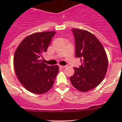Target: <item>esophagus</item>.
Listing matches in <instances>:
<instances>
[{"label":"esophagus","mask_w":122,"mask_h":122,"mask_svg":"<svg viewBox=\"0 0 122 122\" xmlns=\"http://www.w3.org/2000/svg\"><path fill=\"white\" fill-rule=\"evenodd\" d=\"M59 68H60L63 69V68H65V66H63V65H59Z\"/></svg>","instance_id":"obj_1"}]
</instances>
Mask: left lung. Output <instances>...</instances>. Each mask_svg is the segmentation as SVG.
<instances>
[{
	"label": "left lung",
	"instance_id": "obj_1",
	"mask_svg": "<svg viewBox=\"0 0 122 122\" xmlns=\"http://www.w3.org/2000/svg\"><path fill=\"white\" fill-rule=\"evenodd\" d=\"M75 41V53L82 64L74 68V73L70 77L71 84L81 92L97 87L107 72L108 60L101 42L94 35L85 30L73 29Z\"/></svg>",
	"mask_w": 122,
	"mask_h": 122
}]
</instances>
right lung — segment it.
<instances>
[{"label":"right lung","mask_w":122,"mask_h":122,"mask_svg":"<svg viewBox=\"0 0 122 122\" xmlns=\"http://www.w3.org/2000/svg\"><path fill=\"white\" fill-rule=\"evenodd\" d=\"M56 33L51 31L33 33L25 38L15 51V73L21 84L32 93H46L54 83L59 66H49L40 59Z\"/></svg>","instance_id":"right-lung-1"}]
</instances>
